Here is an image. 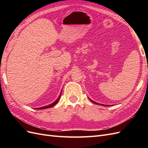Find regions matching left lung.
<instances>
[{
	"label": "left lung",
	"mask_w": 148,
	"mask_h": 148,
	"mask_svg": "<svg viewBox=\"0 0 148 148\" xmlns=\"http://www.w3.org/2000/svg\"><path fill=\"white\" fill-rule=\"evenodd\" d=\"M89 100H90L92 102H93V103H95V104H99V105H101V106H104V105H103V104H99V103H97V102H95V101H92V100H91V99H89ZM104 106H107V105H104Z\"/></svg>",
	"instance_id": "obj_1"
}]
</instances>
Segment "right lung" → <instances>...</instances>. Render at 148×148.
Returning <instances> with one entry per match:
<instances>
[{"instance_id":"add662e5","label":"right lung","mask_w":148,"mask_h":148,"mask_svg":"<svg viewBox=\"0 0 148 148\" xmlns=\"http://www.w3.org/2000/svg\"><path fill=\"white\" fill-rule=\"evenodd\" d=\"M60 96H61V93H60V96H59V97H58V99L55 101V102H53V103H52L51 104H50V105H49V106H44V107H39V108H36V109H38V110H41V109H48V108H51V107H52L53 106H54L58 102V101H59V100L60 99Z\"/></svg>"}]
</instances>
